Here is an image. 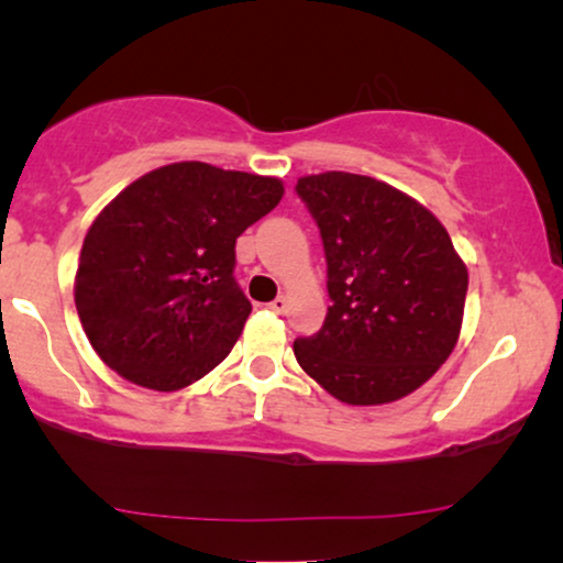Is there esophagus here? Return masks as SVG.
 Masks as SVG:
<instances>
[{"label": "esophagus", "instance_id": "1", "mask_svg": "<svg viewBox=\"0 0 563 563\" xmlns=\"http://www.w3.org/2000/svg\"><path fill=\"white\" fill-rule=\"evenodd\" d=\"M287 307H289L287 297H276L274 302H268V310L276 312V314H284V312H287Z\"/></svg>", "mask_w": 563, "mask_h": 563}]
</instances>
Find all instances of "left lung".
<instances>
[{
  "label": "left lung",
  "mask_w": 563,
  "mask_h": 563,
  "mask_svg": "<svg viewBox=\"0 0 563 563\" xmlns=\"http://www.w3.org/2000/svg\"><path fill=\"white\" fill-rule=\"evenodd\" d=\"M328 261L325 322L297 338L299 366L345 405H387L422 387L456 349L468 272L428 207L372 176L297 181Z\"/></svg>",
  "instance_id": "left-lung-1"
}]
</instances>
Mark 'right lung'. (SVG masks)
I'll use <instances>...</instances> for the list:
<instances>
[{"label": "right lung", "mask_w": 563, "mask_h": 563, "mask_svg": "<svg viewBox=\"0 0 563 563\" xmlns=\"http://www.w3.org/2000/svg\"><path fill=\"white\" fill-rule=\"evenodd\" d=\"M276 176L179 161L120 191L91 222L74 302L91 349L122 379L176 391L210 374L251 302L235 241L282 202Z\"/></svg>", "instance_id": "add662e5"}]
</instances>
